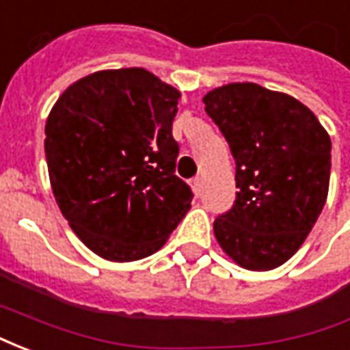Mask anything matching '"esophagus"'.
<instances>
[{
	"label": "esophagus",
	"instance_id": "1",
	"mask_svg": "<svg viewBox=\"0 0 350 350\" xmlns=\"http://www.w3.org/2000/svg\"><path fill=\"white\" fill-rule=\"evenodd\" d=\"M189 185H191V189L195 191V195H200L202 193V183H200V178H193V180H189Z\"/></svg>",
	"mask_w": 350,
	"mask_h": 350
}]
</instances>
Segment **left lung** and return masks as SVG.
I'll use <instances>...</instances> for the list:
<instances>
[{"label":"left lung","instance_id":"8db88e82","mask_svg":"<svg viewBox=\"0 0 350 350\" xmlns=\"http://www.w3.org/2000/svg\"><path fill=\"white\" fill-rule=\"evenodd\" d=\"M206 114L236 161V200L213 221L228 257L273 270L300 250L328 197L332 142L315 114L291 95L253 82L215 88Z\"/></svg>","mask_w":350,"mask_h":350}]
</instances>
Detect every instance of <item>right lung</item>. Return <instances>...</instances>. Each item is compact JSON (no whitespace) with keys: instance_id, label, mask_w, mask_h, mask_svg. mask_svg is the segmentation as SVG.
<instances>
[{"instance_id":"1","label":"right lung","mask_w":350,"mask_h":350,"mask_svg":"<svg viewBox=\"0 0 350 350\" xmlns=\"http://www.w3.org/2000/svg\"><path fill=\"white\" fill-rule=\"evenodd\" d=\"M180 97L150 71L131 67L77 80L50 110V185L75 234L99 257H148L189 212L191 187L174 174Z\"/></svg>"}]
</instances>
